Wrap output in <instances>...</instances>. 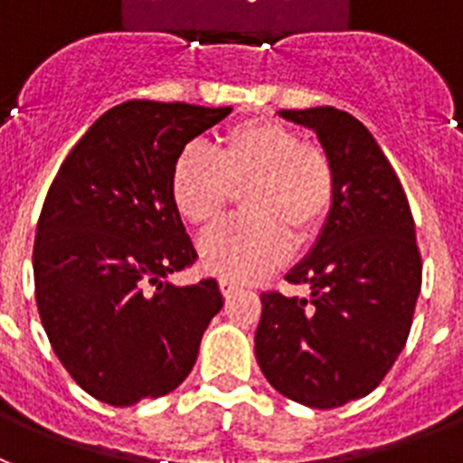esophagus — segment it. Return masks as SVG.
Instances as JSON below:
<instances>
[{
  "instance_id": "34e87169",
  "label": "esophagus",
  "mask_w": 463,
  "mask_h": 463,
  "mask_svg": "<svg viewBox=\"0 0 463 463\" xmlns=\"http://www.w3.org/2000/svg\"><path fill=\"white\" fill-rule=\"evenodd\" d=\"M219 289L223 297H232V294L240 289V285L238 282H232V279H219Z\"/></svg>"
}]
</instances>
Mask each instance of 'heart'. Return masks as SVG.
<instances>
[{"instance_id":"heart-1","label":"heart","mask_w":463,"mask_h":463,"mask_svg":"<svg viewBox=\"0 0 463 463\" xmlns=\"http://www.w3.org/2000/svg\"><path fill=\"white\" fill-rule=\"evenodd\" d=\"M176 212L188 223L219 219L244 190V216L200 238L204 270L251 282L285 261L291 240L316 238L336 197L332 159L278 119H244L225 131L219 153L193 141L176 155L169 178Z\"/></svg>"}]
</instances>
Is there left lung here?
I'll return each mask as SVG.
<instances>
[{
    "label": "left lung",
    "instance_id": "left-lung-1",
    "mask_svg": "<svg viewBox=\"0 0 463 463\" xmlns=\"http://www.w3.org/2000/svg\"><path fill=\"white\" fill-rule=\"evenodd\" d=\"M279 118L316 131L336 197L316 247L285 275L310 297L263 291L254 351L275 391L332 410L370 395L405 348L421 254L405 190L360 119L329 106Z\"/></svg>",
    "mask_w": 463,
    "mask_h": 463
}]
</instances>
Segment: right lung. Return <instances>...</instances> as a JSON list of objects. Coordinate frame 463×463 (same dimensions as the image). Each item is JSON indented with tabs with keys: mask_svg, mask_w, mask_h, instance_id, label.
I'll use <instances>...</instances> for the list:
<instances>
[{
	"mask_svg": "<svg viewBox=\"0 0 463 463\" xmlns=\"http://www.w3.org/2000/svg\"><path fill=\"white\" fill-rule=\"evenodd\" d=\"M232 108L127 100L58 169L37 221L34 297L53 353L115 407L172 393L223 308L216 279L176 287L197 251L169 190L176 155Z\"/></svg>",
	"mask_w": 463,
	"mask_h": 463,
	"instance_id": "add662e5",
	"label": "right lung"
}]
</instances>
